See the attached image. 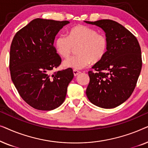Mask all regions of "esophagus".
<instances>
[{"label":"esophagus","mask_w":148,"mask_h":148,"mask_svg":"<svg viewBox=\"0 0 148 148\" xmlns=\"http://www.w3.org/2000/svg\"><path fill=\"white\" fill-rule=\"evenodd\" d=\"M80 71H77V70H73V74H74V76H77L78 75V74L80 73Z\"/></svg>","instance_id":"1"}]
</instances>
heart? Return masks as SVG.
Masks as SVG:
<instances>
[{
	"mask_svg": "<svg viewBox=\"0 0 148 148\" xmlns=\"http://www.w3.org/2000/svg\"><path fill=\"white\" fill-rule=\"evenodd\" d=\"M54 48L60 56L69 58L78 48L79 55L69 58L63 62L64 67L79 70L91 62H100L108 52V40L104 34L96 29L79 25L69 31V37L59 35L54 40Z\"/></svg>",
	"mask_w": 148,
	"mask_h": 148,
	"instance_id": "heart-1",
	"label": "heart"
}]
</instances>
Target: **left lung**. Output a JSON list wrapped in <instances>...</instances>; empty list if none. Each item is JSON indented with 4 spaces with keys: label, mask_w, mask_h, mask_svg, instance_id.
<instances>
[{
    "label": "left lung",
    "mask_w": 148,
    "mask_h": 148,
    "mask_svg": "<svg viewBox=\"0 0 148 148\" xmlns=\"http://www.w3.org/2000/svg\"><path fill=\"white\" fill-rule=\"evenodd\" d=\"M85 22L102 28L108 40L106 56L92 66L96 72H88L87 97L97 106L115 108L131 96L136 86L142 66L140 46L135 36L116 21Z\"/></svg>",
    "instance_id": "obj_1"
}]
</instances>
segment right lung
<instances>
[{
    "label": "right lung",
    "instance_id": "right-lung-1",
    "mask_svg": "<svg viewBox=\"0 0 148 148\" xmlns=\"http://www.w3.org/2000/svg\"><path fill=\"white\" fill-rule=\"evenodd\" d=\"M68 23L37 18L18 31L12 41V82L23 100L37 110H51L60 106L73 78L71 68L50 73L61 63L53 45L55 36Z\"/></svg>",
    "mask_w": 148,
    "mask_h": 148
}]
</instances>
